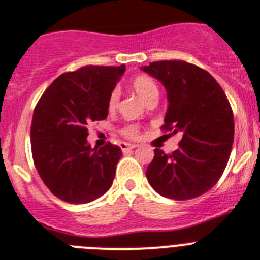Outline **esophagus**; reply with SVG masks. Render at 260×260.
Here are the masks:
<instances>
[{
  "label": "esophagus",
  "instance_id": "esophagus-1",
  "mask_svg": "<svg viewBox=\"0 0 260 260\" xmlns=\"http://www.w3.org/2000/svg\"><path fill=\"white\" fill-rule=\"evenodd\" d=\"M120 148L123 149V152H126V151H131V149L136 148V145L129 144V143H121V144H120Z\"/></svg>",
  "mask_w": 260,
  "mask_h": 260
}]
</instances>
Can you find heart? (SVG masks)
I'll return each instance as SVG.
<instances>
[{
    "mask_svg": "<svg viewBox=\"0 0 260 260\" xmlns=\"http://www.w3.org/2000/svg\"><path fill=\"white\" fill-rule=\"evenodd\" d=\"M131 86H132V89L139 94L141 100L145 101V103H148L151 100H157V97H159V86L156 84V81L149 76L145 75H140L136 76L132 82H131ZM120 100V92L117 88L112 90L111 94L108 97V108L109 111H113L116 109L117 104H119ZM123 134L125 135L126 137H136L139 135V128L134 124H129V125L124 126Z\"/></svg>",
    "mask_w": 260,
    "mask_h": 260,
    "instance_id": "1",
    "label": "heart"
}]
</instances>
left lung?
Returning <instances> with one entry per match:
<instances>
[{"instance_id":"1","label":"left lung","mask_w":260,"mask_h":260,"mask_svg":"<svg viewBox=\"0 0 260 260\" xmlns=\"http://www.w3.org/2000/svg\"><path fill=\"white\" fill-rule=\"evenodd\" d=\"M141 71L167 90L163 131L183 132L170 155L155 149L147 179L157 193L188 200L206 193L224 172L234 143V113L224 90L204 69L185 61H156Z\"/></svg>"}]
</instances>
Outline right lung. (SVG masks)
I'll return each instance as SVG.
<instances>
[{"label":"right lung","instance_id":"obj_1","mask_svg":"<svg viewBox=\"0 0 260 260\" xmlns=\"http://www.w3.org/2000/svg\"><path fill=\"white\" fill-rule=\"evenodd\" d=\"M125 67L88 65L58 76L33 112L31 155L49 191L67 203L84 204L111 188L121 149L92 148L88 125L108 116V97Z\"/></svg>","mask_w":260,"mask_h":260}]
</instances>
